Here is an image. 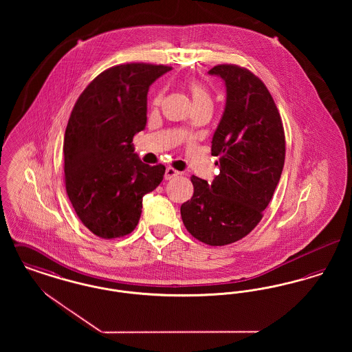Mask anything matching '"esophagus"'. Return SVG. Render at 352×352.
<instances>
[{"label": "esophagus", "mask_w": 352, "mask_h": 352, "mask_svg": "<svg viewBox=\"0 0 352 352\" xmlns=\"http://www.w3.org/2000/svg\"><path fill=\"white\" fill-rule=\"evenodd\" d=\"M181 173L179 171H177V170H174L173 168H166V171H165V179L168 181V179H173V178H175V177H178Z\"/></svg>", "instance_id": "34e87169"}]
</instances>
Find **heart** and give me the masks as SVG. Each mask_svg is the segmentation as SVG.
<instances>
[{"label": "heart", "instance_id": "heart-1", "mask_svg": "<svg viewBox=\"0 0 352 352\" xmlns=\"http://www.w3.org/2000/svg\"><path fill=\"white\" fill-rule=\"evenodd\" d=\"M190 89H191V95H192V99L194 102H201V101H211L210 98V94L208 91L206 89L204 85H201V83H191L190 85Z\"/></svg>", "mask_w": 352, "mask_h": 352}]
</instances>
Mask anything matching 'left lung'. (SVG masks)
<instances>
[{
	"label": "left lung",
	"mask_w": 352,
	"mask_h": 352,
	"mask_svg": "<svg viewBox=\"0 0 352 352\" xmlns=\"http://www.w3.org/2000/svg\"><path fill=\"white\" fill-rule=\"evenodd\" d=\"M226 85V107L212 137L219 175L191 177L194 195L181 206L186 230L217 247L251 232L280 182L285 162L283 121L268 88L251 71L219 65L208 71Z\"/></svg>",
	"instance_id": "obj_1"
}]
</instances>
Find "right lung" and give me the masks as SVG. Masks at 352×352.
<instances>
[{"label":"right lung","mask_w":352,"mask_h":352,"mask_svg":"<svg viewBox=\"0 0 352 352\" xmlns=\"http://www.w3.org/2000/svg\"><path fill=\"white\" fill-rule=\"evenodd\" d=\"M171 67L129 63L108 68L82 92L65 133V181L69 201L92 234H131L142 198L162 182L165 166L134 153V134L146 126L149 87Z\"/></svg>","instance_id":"1"}]
</instances>
